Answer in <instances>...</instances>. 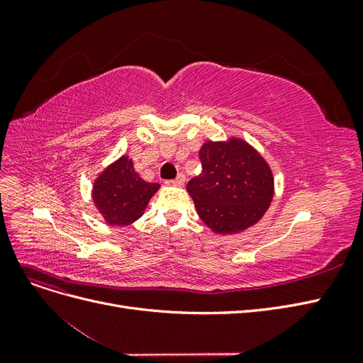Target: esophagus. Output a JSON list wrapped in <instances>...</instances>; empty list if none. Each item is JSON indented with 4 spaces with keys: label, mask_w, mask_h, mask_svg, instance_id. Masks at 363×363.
<instances>
[{
    "label": "esophagus",
    "mask_w": 363,
    "mask_h": 363,
    "mask_svg": "<svg viewBox=\"0 0 363 363\" xmlns=\"http://www.w3.org/2000/svg\"><path fill=\"white\" fill-rule=\"evenodd\" d=\"M171 183H172L174 186H179V188H180V186L184 184V174H179L177 177H175Z\"/></svg>",
    "instance_id": "obj_1"
}]
</instances>
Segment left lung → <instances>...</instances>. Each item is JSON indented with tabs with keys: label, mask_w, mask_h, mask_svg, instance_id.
Instances as JSON below:
<instances>
[{
	"label": "left lung",
	"mask_w": 363,
	"mask_h": 363,
	"mask_svg": "<svg viewBox=\"0 0 363 363\" xmlns=\"http://www.w3.org/2000/svg\"><path fill=\"white\" fill-rule=\"evenodd\" d=\"M203 172L186 189L201 221L219 235L239 233L267 212L274 194L268 163L240 139L206 142L200 150Z\"/></svg>",
	"instance_id": "obj_1"
}]
</instances>
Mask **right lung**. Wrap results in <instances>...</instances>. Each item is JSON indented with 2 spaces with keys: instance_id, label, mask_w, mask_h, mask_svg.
<instances>
[{
  "instance_id": "add662e5",
  "label": "right lung",
  "mask_w": 363,
  "mask_h": 363,
  "mask_svg": "<svg viewBox=\"0 0 363 363\" xmlns=\"http://www.w3.org/2000/svg\"><path fill=\"white\" fill-rule=\"evenodd\" d=\"M160 186L139 177L133 162L123 156L95 180L94 203L111 225H128L144 213Z\"/></svg>"
}]
</instances>
